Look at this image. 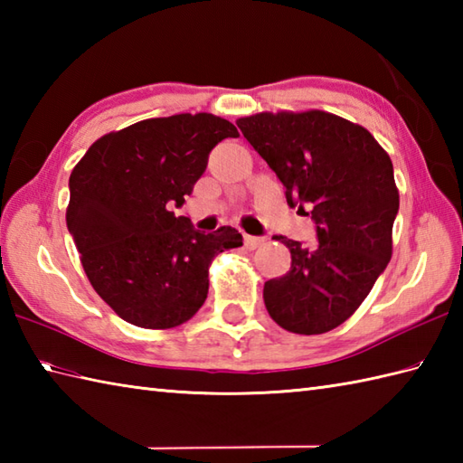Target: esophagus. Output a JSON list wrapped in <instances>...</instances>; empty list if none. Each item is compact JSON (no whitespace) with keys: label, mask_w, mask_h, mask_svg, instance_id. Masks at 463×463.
<instances>
[{"label":"esophagus","mask_w":463,"mask_h":463,"mask_svg":"<svg viewBox=\"0 0 463 463\" xmlns=\"http://www.w3.org/2000/svg\"><path fill=\"white\" fill-rule=\"evenodd\" d=\"M260 244H264V239H262V237H250V234H247V237H244V247L250 249V250L259 249Z\"/></svg>","instance_id":"obj_1"}]
</instances>
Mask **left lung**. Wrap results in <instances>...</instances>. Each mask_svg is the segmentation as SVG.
<instances>
[{
    "mask_svg": "<svg viewBox=\"0 0 463 463\" xmlns=\"http://www.w3.org/2000/svg\"><path fill=\"white\" fill-rule=\"evenodd\" d=\"M284 184L290 206L310 205L314 247L274 237L290 270L264 282L272 320L294 334H322L348 320L392 257L400 209L388 153L360 125L324 111L259 113L237 121Z\"/></svg>",
    "mask_w": 463,
    "mask_h": 463,
    "instance_id": "8db88e82",
    "label": "left lung"
}]
</instances>
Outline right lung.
I'll list each match as a JSON object with an SVG mask.
<instances>
[{
    "mask_svg": "<svg viewBox=\"0 0 463 463\" xmlns=\"http://www.w3.org/2000/svg\"><path fill=\"white\" fill-rule=\"evenodd\" d=\"M234 125L211 113L139 121L95 141L69 176L67 229L95 292L123 320L173 328L203 307L209 264L242 247L232 226L204 234L175 216Z\"/></svg>",
    "mask_w": 463,
    "mask_h": 463,
    "instance_id": "add662e5",
    "label": "right lung"
}]
</instances>
